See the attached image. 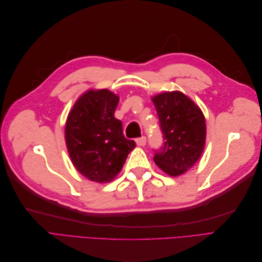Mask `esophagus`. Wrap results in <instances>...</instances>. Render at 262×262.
Wrapping results in <instances>:
<instances>
[{"label":"esophagus","mask_w":262,"mask_h":262,"mask_svg":"<svg viewBox=\"0 0 262 262\" xmlns=\"http://www.w3.org/2000/svg\"><path fill=\"white\" fill-rule=\"evenodd\" d=\"M136 142H137V144H138L139 146H144V145L146 144V138H145V137L138 138V139L136 140Z\"/></svg>","instance_id":"34e87169"}]
</instances>
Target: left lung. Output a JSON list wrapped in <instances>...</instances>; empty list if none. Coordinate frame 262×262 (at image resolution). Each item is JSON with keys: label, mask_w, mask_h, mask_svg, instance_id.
Returning a JSON list of instances; mask_svg holds the SVG:
<instances>
[{"label": "left lung", "mask_w": 262, "mask_h": 262, "mask_svg": "<svg viewBox=\"0 0 262 262\" xmlns=\"http://www.w3.org/2000/svg\"><path fill=\"white\" fill-rule=\"evenodd\" d=\"M153 102L165 140L163 146L154 150V162L168 175L179 176L191 168L203 152L207 134L204 116L180 92L158 94Z\"/></svg>", "instance_id": "8db88e82"}]
</instances>
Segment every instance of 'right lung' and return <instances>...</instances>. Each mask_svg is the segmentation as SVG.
<instances>
[{
    "mask_svg": "<svg viewBox=\"0 0 262 262\" xmlns=\"http://www.w3.org/2000/svg\"><path fill=\"white\" fill-rule=\"evenodd\" d=\"M119 97L108 90L89 91L77 99L66 124V142L75 168L96 182L112 181L136 147L115 118Z\"/></svg>",
    "mask_w": 262,
    "mask_h": 262,
    "instance_id": "add662e5",
    "label": "right lung"
}]
</instances>
